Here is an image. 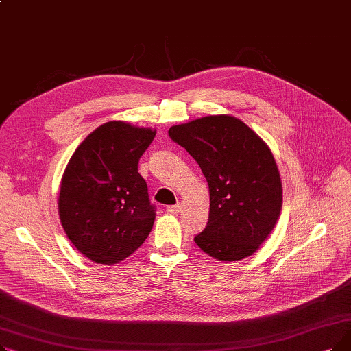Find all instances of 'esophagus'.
<instances>
[{"label":"esophagus","instance_id":"esophagus-1","mask_svg":"<svg viewBox=\"0 0 351 351\" xmlns=\"http://www.w3.org/2000/svg\"><path fill=\"white\" fill-rule=\"evenodd\" d=\"M179 210H180V205H179V204H178V205H171V206L166 208V212L171 213V215L179 213Z\"/></svg>","mask_w":351,"mask_h":351}]
</instances>
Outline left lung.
Masks as SVG:
<instances>
[{
  "label": "left lung",
  "instance_id": "left-lung-1",
  "mask_svg": "<svg viewBox=\"0 0 351 351\" xmlns=\"http://www.w3.org/2000/svg\"><path fill=\"white\" fill-rule=\"evenodd\" d=\"M168 134L197 162L209 185L208 225L195 243L222 262L253 254L282 209L280 175L267 145L229 115L175 125Z\"/></svg>",
  "mask_w": 351,
  "mask_h": 351
}]
</instances>
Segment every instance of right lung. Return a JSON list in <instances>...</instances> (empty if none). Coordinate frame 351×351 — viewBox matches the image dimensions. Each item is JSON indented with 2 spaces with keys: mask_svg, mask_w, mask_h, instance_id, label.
Wrapping results in <instances>:
<instances>
[{
  "mask_svg": "<svg viewBox=\"0 0 351 351\" xmlns=\"http://www.w3.org/2000/svg\"><path fill=\"white\" fill-rule=\"evenodd\" d=\"M155 131L121 121L88 135L62 176L58 209L72 245L95 263L131 256L149 234L156 216L138 162Z\"/></svg>",
  "mask_w": 351,
  "mask_h": 351,
  "instance_id": "1",
  "label": "right lung"
}]
</instances>
